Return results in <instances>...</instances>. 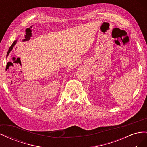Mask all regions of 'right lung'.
<instances>
[{"label": "right lung", "mask_w": 147, "mask_h": 147, "mask_svg": "<svg viewBox=\"0 0 147 147\" xmlns=\"http://www.w3.org/2000/svg\"><path fill=\"white\" fill-rule=\"evenodd\" d=\"M16 41H15L14 42H13V43H12V45H11V47H10V48H9V50H8V52H7V56H8V54H9V53H10V52L12 50V49H13V47L15 46V45L16 44Z\"/></svg>", "instance_id": "obj_1"}]
</instances>
